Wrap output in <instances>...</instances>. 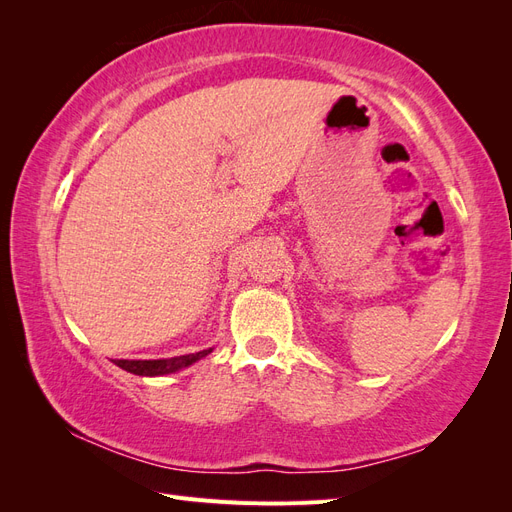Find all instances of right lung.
Listing matches in <instances>:
<instances>
[{"instance_id":"obj_1","label":"right lung","mask_w":512,"mask_h":512,"mask_svg":"<svg viewBox=\"0 0 512 512\" xmlns=\"http://www.w3.org/2000/svg\"><path fill=\"white\" fill-rule=\"evenodd\" d=\"M211 352L209 350H203V352H196V354H185V356H175V359H158V361H113L117 367L130 371V374H136V376H166V374H173V371H179L183 367H188L196 361L203 359V356H207Z\"/></svg>"}]
</instances>
